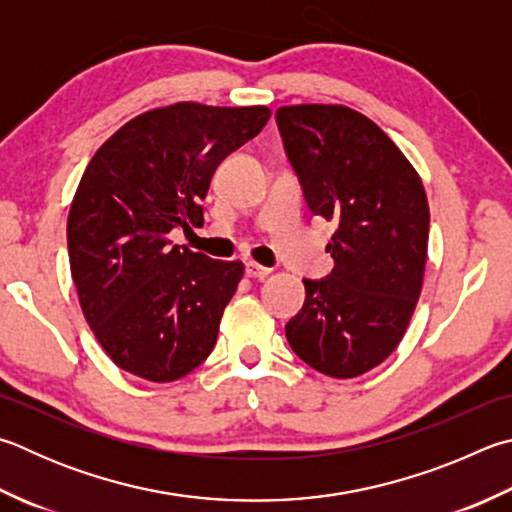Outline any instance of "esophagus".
<instances>
[{
	"mask_svg": "<svg viewBox=\"0 0 512 512\" xmlns=\"http://www.w3.org/2000/svg\"><path fill=\"white\" fill-rule=\"evenodd\" d=\"M271 273V268L266 266H259L255 262H246V275L253 277V280H264V277Z\"/></svg>",
	"mask_w": 512,
	"mask_h": 512,
	"instance_id": "34e87169",
	"label": "esophagus"
}]
</instances>
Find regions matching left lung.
Segmentation results:
<instances>
[{
  "instance_id": "1",
  "label": "left lung",
  "mask_w": 512,
  "mask_h": 512,
  "mask_svg": "<svg viewBox=\"0 0 512 512\" xmlns=\"http://www.w3.org/2000/svg\"><path fill=\"white\" fill-rule=\"evenodd\" d=\"M277 127L311 212L336 224L333 271L304 280L286 340L320 374L356 378L398 347L421 295L430 235L421 176L345 105L280 107Z\"/></svg>"
}]
</instances>
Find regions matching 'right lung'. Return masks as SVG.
Segmentation results:
<instances>
[{"label":"right lung","mask_w":512,"mask_h":512,"mask_svg":"<svg viewBox=\"0 0 512 512\" xmlns=\"http://www.w3.org/2000/svg\"><path fill=\"white\" fill-rule=\"evenodd\" d=\"M268 118L264 105L176 102L129 120L89 161L69 210V264L82 313L120 369L172 383L215 349L244 264L172 246L170 230L203 226L217 165Z\"/></svg>","instance_id":"right-lung-1"}]
</instances>
